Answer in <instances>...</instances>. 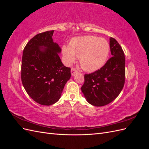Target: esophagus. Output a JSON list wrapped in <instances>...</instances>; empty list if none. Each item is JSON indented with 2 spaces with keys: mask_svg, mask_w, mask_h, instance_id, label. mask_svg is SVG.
Here are the masks:
<instances>
[{
  "mask_svg": "<svg viewBox=\"0 0 149 149\" xmlns=\"http://www.w3.org/2000/svg\"><path fill=\"white\" fill-rule=\"evenodd\" d=\"M77 71H78V70H76V69L75 68H74V67H72V68H71V74H72V75H74Z\"/></svg>",
  "mask_w": 149,
  "mask_h": 149,
  "instance_id": "obj_1",
  "label": "esophagus"
}]
</instances>
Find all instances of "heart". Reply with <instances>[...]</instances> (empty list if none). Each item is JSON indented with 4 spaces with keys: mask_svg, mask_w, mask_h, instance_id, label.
Segmentation results:
<instances>
[{
    "mask_svg": "<svg viewBox=\"0 0 149 149\" xmlns=\"http://www.w3.org/2000/svg\"><path fill=\"white\" fill-rule=\"evenodd\" d=\"M109 51V44L106 39L93 35L76 37L70 42V46L62 48L66 64L73 63L76 56L79 58L81 67L88 71L101 68L106 62Z\"/></svg>",
    "mask_w": 149,
    "mask_h": 149,
    "instance_id": "b5f03b06",
    "label": "heart"
}]
</instances>
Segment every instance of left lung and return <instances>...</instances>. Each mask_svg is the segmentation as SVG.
<instances>
[{
  "mask_svg": "<svg viewBox=\"0 0 149 149\" xmlns=\"http://www.w3.org/2000/svg\"><path fill=\"white\" fill-rule=\"evenodd\" d=\"M109 40L112 57L100 69L85 74L81 87L87 101L94 106H103L114 101L125 83L124 53L115 38L111 37Z\"/></svg>",
  "mask_w": 149,
  "mask_h": 149,
  "instance_id": "1",
  "label": "left lung"
}]
</instances>
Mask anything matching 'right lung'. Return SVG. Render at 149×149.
Here are the masks:
<instances>
[{
  "label": "right lung",
  "mask_w": 149,
  "mask_h": 149,
  "mask_svg": "<svg viewBox=\"0 0 149 149\" xmlns=\"http://www.w3.org/2000/svg\"><path fill=\"white\" fill-rule=\"evenodd\" d=\"M54 30L36 35L26 45L22 59L21 79L29 96L35 102L50 106L61 97L71 74L58 53L61 48L53 42Z\"/></svg>",
  "instance_id": "1"
}]
</instances>
